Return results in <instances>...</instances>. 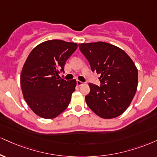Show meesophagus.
<instances>
[{"label":"esophagus","instance_id":"esophagus-1","mask_svg":"<svg viewBox=\"0 0 157 157\" xmlns=\"http://www.w3.org/2000/svg\"><path fill=\"white\" fill-rule=\"evenodd\" d=\"M77 86H82V85H83V82L80 80H77Z\"/></svg>","mask_w":157,"mask_h":157}]
</instances>
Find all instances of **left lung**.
Masks as SVG:
<instances>
[{"label": "left lung", "instance_id": "left-lung-1", "mask_svg": "<svg viewBox=\"0 0 157 157\" xmlns=\"http://www.w3.org/2000/svg\"><path fill=\"white\" fill-rule=\"evenodd\" d=\"M91 70L100 74L101 85L89 83L87 105L102 118H116L127 109L135 97L138 72L132 60L121 49L98 41L79 44Z\"/></svg>", "mask_w": 157, "mask_h": 157}]
</instances>
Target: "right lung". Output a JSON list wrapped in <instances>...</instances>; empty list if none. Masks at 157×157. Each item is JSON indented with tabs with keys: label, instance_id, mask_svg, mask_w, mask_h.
<instances>
[{
	"label": "right lung",
	"instance_id": "1",
	"mask_svg": "<svg viewBox=\"0 0 157 157\" xmlns=\"http://www.w3.org/2000/svg\"><path fill=\"white\" fill-rule=\"evenodd\" d=\"M77 44L58 40L41 43L28 56L20 75L24 99L33 113L54 118L67 108L75 90L76 80L59 79L64 65Z\"/></svg>",
	"mask_w": 157,
	"mask_h": 157
}]
</instances>
